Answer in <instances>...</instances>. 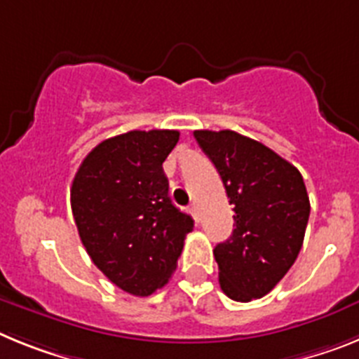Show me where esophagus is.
Segmentation results:
<instances>
[{"label": "esophagus", "mask_w": 359, "mask_h": 359, "mask_svg": "<svg viewBox=\"0 0 359 359\" xmlns=\"http://www.w3.org/2000/svg\"><path fill=\"white\" fill-rule=\"evenodd\" d=\"M189 213L193 215V218H195V220H201V215H198V205L197 204H191V208H189Z\"/></svg>", "instance_id": "esophagus-1"}]
</instances>
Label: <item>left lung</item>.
I'll return each instance as SVG.
<instances>
[{"mask_svg":"<svg viewBox=\"0 0 359 359\" xmlns=\"http://www.w3.org/2000/svg\"><path fill=\"white\" fill-rule=\"evenodd\" d=\"M217 168L235 229L215 248L220 287L231 300L266 296L304 244L311 204L302 173L262 142L231 130L193 133Z\"/></svg>","mask_w":359,"mask_h":359,"instance_id":"obj_1","label":"left lung"}]
</instances>
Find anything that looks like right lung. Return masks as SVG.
Instances as JSON below:
<instances>
[{
    "label": "right lung",
    "instance_id": "right-lung-1",
    "mask_svg": "<svg viewBox=\"0 0 359 359\" xmlns=\"http://www.w3.org/2000/svg\"><path fill=\"white\" fill-rule=\"evenodd\" d=\"M177 130L106 139L81 162L70 189L81 242L106 278L133 296L164 287L193 231V218L171 204L162 170Z\"/></svg>",
    "mask_w": 359,
    "mask_h": 359
}]
</instances>
